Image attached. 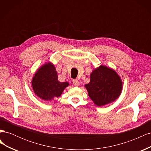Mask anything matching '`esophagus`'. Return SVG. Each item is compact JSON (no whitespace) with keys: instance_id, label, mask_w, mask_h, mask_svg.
<instances>
[{"instance_id":"esophagus-1","label":"esophagus","mask_w":151,"mask_h":151,"mask_svg":"<svg viewBox=\"0 0 151 151\" xmlns=\"http://www.w3.org/2000/svg\"><path fill=\"white\" fill-rule=\"evenodd\" d=\"M72 82H73V84L74 85V86H78L79 85V81H77V79H74Z\"/></svg>"}]
</instances>
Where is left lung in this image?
<instances>
[{
  "instance_id": "obj_1",
  "label": "left lung",
  "mask_w": 151,
  "mask_h": 151,
  "mask_svg": "<svg viewBox=\"0 0 151 151\" xmlns=\"http://www.w3.org/2000/svg\"><path fill=\"white\" fill-rule=\"evenodd\" d=\"M89 96L98 106L111 103L120 96L122 81L111 68L100 65L90 75L89 83L85 84Z\"/></svg>"
}]
</instances>
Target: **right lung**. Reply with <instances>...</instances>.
<instances>
[{
	"mask_svg": "<svg viewBox=\"0 0 151 151\" xmlns=\"http://www.w3.org/2000/svg\"><path fill=\"white\" fill-rule=\"evenodd\" d=\"M31 83L35 94L45 101L60 96L69 85L67 82L58 81L55 67L50 62L45 63L36 71Z\"/></svg>",
	"mask_w": 151,
	"mask_h": 151,
	"instance_id": "add662e5",
	"label": "right lung"
}]
</instances>
